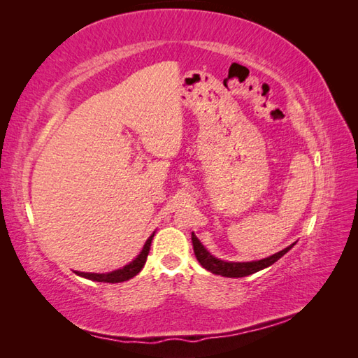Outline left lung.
I'll return each instance as SVG.
<instances>
[{
  "instance_id": "8db88e82",
  "label": "left lung",
  "mask_w": 358,
  "mask_h": 358,
  "mask_svg": "<svg viewBox=\"0 0 358 358\" xmlns=\"http://www.w3.org/2000/svg\"><path fill=\"white\" fill-rule=\"evenodd\" d=\"M192 245H194V252L196 260L203 266L204 269H208L209 272L215 273V275H222V277H229V278H240V277H248L250 273H255L262 269L269 268L271 264L280 260L286 252H289L294 248L295 243L289 245L280 252L273 254L271 257L262 258V260H254V262H224L220 260V258L212 255L209 250L201 245V241L196 238V235L192 232Z\"/></svg>"
}]
</instances>
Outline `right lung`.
<instances>
[{
  "mask_svg": "<svg viewBox=\"0 0 358 358\" xmlns=\"http://www.w3.org/2000/svg\"><path fill=\"white\" fill-rule=\"evenodd\" d=\"M154 235H155V232H152L150 237L146 240V243H144L141 252L136 255L131 263H127L126 266H123V268L110 271V272H106V273L80 272V271H73V272L77 273V275L83 277V278L92 280V281H101V283H123V281L131 280L144 268V263H146V260H148L150 243H152V238H154Z\"/></svg>",
  "mask_w": 358,
  "mask_h": 358,
  "instance_id": "add662e5",
  "label": "right lung"
}]
</instances>
